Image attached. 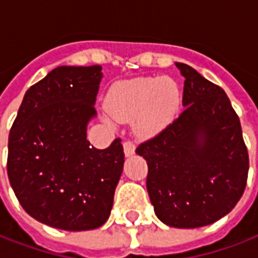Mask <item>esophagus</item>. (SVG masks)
<instances>
[{"mask_svg":"<svg viewBox=\"0 0 258 258\" xmlns=\"http://www.w3.org/2000/svg\"><path fill=\"white\" fill-rule=\"evenodd\" d=\"M135 151L136 147L132 141H125V143H123V152H125L126 156H132V155L135 153Z\"/></svg>","mask_w":258,"mask_h":258,"instance_id":"34e87169","label":"esophagus"}]
</instances>
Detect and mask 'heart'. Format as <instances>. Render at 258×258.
<instances>
[{
	"label": "heart",
	"instance_id": "1",
	"mask_svg": "<svg viewBox=\"0 0 258 258\" xmlns=\"http://www.w3.org/2000/svg\"><path fill=\"white\" fill-rule=\"evenodd\" d=\"M180 102V89L173 79L141 77L115 83L107 94L106 105L115 121H132L136 135L149 137L172 122ZM105 119L114 125L110 117Z\"/></svg>",
	"mask_w": 258,
	"mask_h": 258
}]
</instances>
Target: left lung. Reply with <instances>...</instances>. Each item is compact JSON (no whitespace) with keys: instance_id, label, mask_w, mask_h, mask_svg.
<instances>
[{"instance_id":"8db88e82","label":"left lung","mask_w":258,"mask_h":258,"mask_svg":"<svg viewBox=\"0 0 258 258\" xmlns=\"http://www.w3.org/2000/svg\"><path fill=\"white\" fill-rule=\"evenodd\" d=\"M176 67L184 77V110L136 153L147 160V189L157 218L194 229L234 209L246 187L249 155L226 93L192 67Z\"/></svg>"}]
</instances>
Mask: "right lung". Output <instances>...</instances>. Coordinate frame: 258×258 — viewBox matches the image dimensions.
<instances>
[{
    "instance_id": "obj_1",
    "label": "right lung",
    "mask_w": 258,
    "mask_h": 258,
    "mask_svg": "<svg viewBox=\"0 0 258 258\" xmlns=\"http://www.w3.org/2000/svg\"><path fill=\"white\" fill-rule=\"evenodd\" d=\"M101 66H60L31 86L12 125L8 176L20 205L61 230H93L110 215L123 168L115 139L106 149L87 140Z\"/></svg>"
}]
</instances>
